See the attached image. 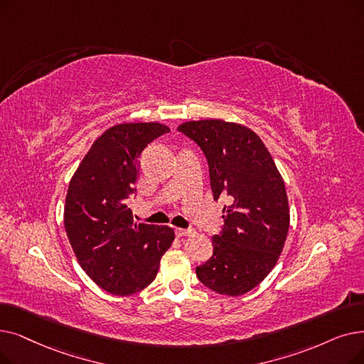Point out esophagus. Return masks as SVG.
Listing matches in <instances>:
<instances>
[{
	"label": "esophagus",
	"instance_id": "esophagus-1",
	"mask_svg": "<svg viewBox=\"0 0 364 364\" xmlns=\"http://www.w3.org/2000/svg\"><path fill=\"white\" fill-rule=\"evenodd\" d=\"M193 233H195L193 229H181V228L176 229V235L178 236V238H183V236H191Z\"/></svg>",
	"mask_w": 364,
	"mask_h": 364
}]
</instances>
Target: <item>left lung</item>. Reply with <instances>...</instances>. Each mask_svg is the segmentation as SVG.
Segmentation results:
<instances>
[{
    "label": "left lung",
    "instance_id": "1",
    "mask_svg": "<svg viewBox=\"0 0 364 364\" xmlns=\"http://www.w3.org/2000/svg\"><path fill=\"white\" fill-rule=\"evenodd\" d=\"M178 131L207 157L214 200H229L225 225L213 236V256L196 275L213 291L241 296L272 271L286 242V186L271 153L245 126L211 119L183 123Z\"/></svg>",
    "mask_w": 364,
    "mask_h": 364
}]
</instances>
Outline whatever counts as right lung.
<instances>
[{
	"instance_id": "add662e5",
	"label": "right lung",
	"mask_w": 364,
	"mask_h": 364,
	"mask_svg": "<svg viewBox=\"0 0 364 364\" xmlns=\"http://www.w3.org/2000/svg\"><path fill=\"white\" fill-rule=\"evenodd\" d=\"M168 132L161 123L116 124L95 141L70 181L64 210L70 244L83 271L112 294L146 289L173 241L171 228L135 225L128 208L141 151Z\"/></svg>"
}]
</instances>
